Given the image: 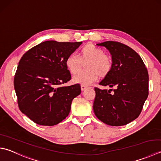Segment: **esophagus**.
<instances>
[{
    "mask_svg": "<svg viewBox=\"0 0 161 161\" xmlns=\"http://www.w3.org/2000/svg\"><path fill=\"white\" fill-rule=\"evenodd\" d=\"M87 88V86H84V85H81V91H84Z\"/></svg>",
    "mask_w": 161,
    "mask_h": 161,
    "instance_id": "34e87169",
    "label": "esophagus"
}]
</instances>
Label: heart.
I'll list each match as a JSON object with an SVG mask.
<instances>
[{"label":"heart","mask_w":161,"mask_h":161,"mask_svg":"<svg viewBox=\"0 0 161 161\" xmlns=\"http://www.w3.org/2000/svg\"><path fill=\"white\" fill-rule=\"evenodd\" d=\"M86 62L85 71L73 77V81L88 86L96 81L98 77L108 75L112 68V60L105 54L103 50L93 44H87L80 49L78 56L70 54L65 59V65L72 75L77 74L82 67V63Z\"/></svg>","instance_id":"heart-1"}]
</instances>
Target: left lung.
<instances>
[{"instance_id": "left-lung-1", "label": "left lung", "mask_w": 161, "mask_h": 161, "mask_svg": "<svg viewBox=\"0 0 161 161\" xmlns=\"http://www.w3.org/2000/svg\"><path fill=\"white\" fill-rule=\"evenodd\" d=\"M112 56V68L99 83L115 87L101 90L95 88L93 109L97 118L112 126H121L139 116L149 95V75L140 56L130 47L114 41L97 44Z\"/></svg>"}]
</instances>
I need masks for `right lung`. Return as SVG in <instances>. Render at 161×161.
Here are the masks:
<instances>
[{
  "mask_svg": "<svg viewBox=\"0 0 161 161\" xmlns=\"http://www.w3.org/2000/svg\"><path fill=\"white\" fill-rule=\"evenodd\" d=\"M81 42L48 40L33 47L19 62L14 86L21 112L41 125H54L68 116L71 103L81 93L79 84H61L70 80L65 59Z\"/></svg>",
  "mask_w": 161,
  "mask_h": 161,
  "instance_id": "add662e5",
  "label": "right lung"
}]
</instances>
